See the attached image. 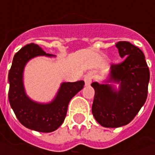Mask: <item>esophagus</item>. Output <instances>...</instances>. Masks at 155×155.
Returning a JSON list of instances; mask_svg holds the SVG:
<instances>
[{
    "mask_svg": "<svg viewBox=\"0 0 155 155\" xmlns=\"http://www.w3.org/2000/svg\"><path fill=\"white\" fill-rule=\"evenodd\" d=\"M84 81H85V84H86V86H89L91 82H92V76H91V74H86L85 75V77H84Z\"/></svg>",
    "mask_w": 155,
    "mask_h": 155,
    "instance_id": "obj_1",
    "label": "esophagus"
}]
</instances>
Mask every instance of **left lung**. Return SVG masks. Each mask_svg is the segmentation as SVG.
Segmentation results:
<instances>
[{"mask_svg": "<svg viewBox=\"0 0 155 155\" xmlns=\"http://www.w3.org/2000/svg\"><path fill=\"white\" fill-rule=\"evenodd\" d=\"M116 47L124 60L111 64L106 82L119 84L118 90L111 84H91L95 91L92 112L105 128L126 125L134 119L146 102L150 78L144 54L138 47L127 41L117 43Z\"/></svg>", "mask_w": 155, "mask_h": 155, "instance_id": "1", "label": "left lung"}]
</instances>
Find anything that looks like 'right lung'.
<instances>
[{"mask_svg":"<svg viewBox=\"0 0 155 155\" xmlns=\"http://www.w3.org/2000/svg\"><path fill=\"white\" fill-rule=\"evenodd\" d=\"M38 56L51 57L53 55L45 52L35 44L24 46L14 55L8 73V99L22 125L32 130L49 133L57 130L62 124L69 101L84 87L85 82L79 81L61 83L55 99L50 103L41 104L31 100L25 91L23 72L28 61Z\"/></svg>","mask_w":155,"mask_h":155,"instance_id":"1","label":"right lung"}]
</instances>
